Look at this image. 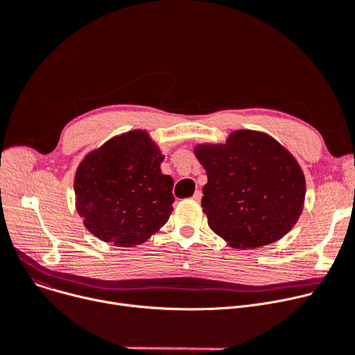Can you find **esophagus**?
Segmentation results:
<instances>
[{
	"label": "esophagus",
	"instance_id": "1",
	"mask_svg": "<svg viewBox=\"0 0 355 355\" xmlns=\"http://www.w3.org/2000/svg\"><path fill=\"white\" fill-rule=\"evenodd\" d=\"M193 199H195L196 202H199V200L202 199V192H200V191H196V192L193 193Z\"/></svg>",
	"mask_w": 355,
	"mask_h": 355
}]
</instances>
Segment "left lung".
Masks as SVG:
<instances>
[{"instance_id": "obj_1", "label": "left lung", "mask_w": 355, "mask_h": 355, "mask_svg": "<svg viewBox=\"0 0 355 355\" xmlns=\"http://www.w3.org/2000/svg\"><path fill=\"white\" fill-rule=\"evenodd\" d=\"M207 175L202 207L212 231L236 249L277 242L297 223L305 178L295 157L270 136L236 130L225 144H199Z\"/></svg>"}]
</instances>
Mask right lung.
Returning a JSON list of instances; mask_svg holds the SVG:
<instances>
[{"label": "right lung", "instance_id": "right-lung-1", "mask_svg": "<svg viewBox=\"0 0 355 355\" xmlns=\"http://www.w3.org/2000/svg\"><path fill=\"white\" fill-rule=\"evenodd\" d=\"M163 155L143 130L123 133L90 152L74 178L76 209L98 239L116 246L148 241L168 222L173 179Z\"/></svg>", "mask_w": 355, "mask_h": 355}]
</instances>
